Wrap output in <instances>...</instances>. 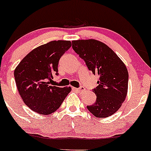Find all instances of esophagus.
Returning a JSON list of instances; mask_svg holds the SVG:
<instances>
[{
	"instance_id": "obj_1",
	"label": "esophagus",
	"mask_w": 151,
	"mask_h": 151,
	"mask_svg": "<svg viewBox=\"0 0 151 151\" xmlns=\"http://www.w3.org/2000/svg\"><path fill=\"white\" fill-rule=\"evenodd\" d=\"M75 90H76L77 91H84L85 90V88H84V87H81V88H75Z\"/></svg>"
}]
</instances>
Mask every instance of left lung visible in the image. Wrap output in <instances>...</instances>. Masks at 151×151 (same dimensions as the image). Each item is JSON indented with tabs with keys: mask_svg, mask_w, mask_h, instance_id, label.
<instances>
[{
	"mask_svg": "<svg viewBox=\"0 0 151 151\" xmlns=\"http://www.w3.org/2000/svg\"><path fill=\"white\" fill-rule=\"evenodd\" d=\"M73 48L85 60L90 71L98 74V85L93 92L96 103L87 106L96 117H107L117 112L128 91L127 66L107 45L96 40H73Z\"/></svg>",
	"mask_w": 151,
	"mask_h": 151,
	"instance_id": "obj_1",
	"label": "left lung"
}]
</instances>
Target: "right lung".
I'll return each mask as SVG.
<instances>
[{"mask_svg": "<svg viewBox=\"0 0 151 151\" xmlns=\"http://www.w3.org/2000/svg\"><path fill=\"white\" fill-rule=\"evenodd\" d=\"M72 46L69 40H54L37 47L21 60L14 70L18 91L27 107L40 114L58 109L71 91L70 87L49 85L58 75L60 57Z\"/></svg>", "mask_w": 151, "mask_h": 151, "instance_id": "right-lung-1", "label": "right lung"}]
</instances>
